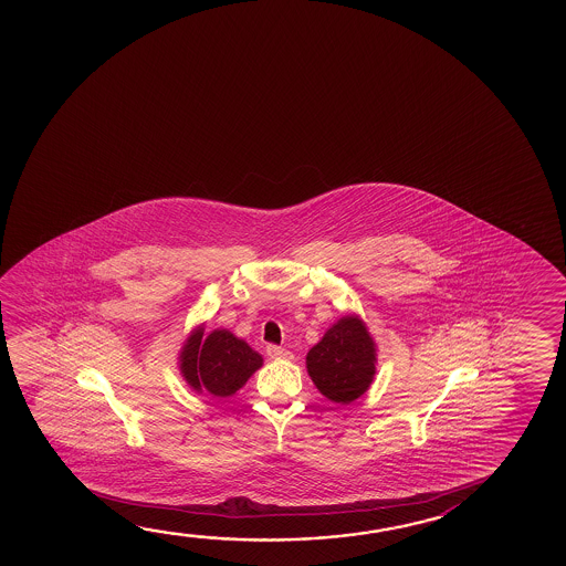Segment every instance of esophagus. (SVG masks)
Segmentation results:
<instances>
[{
    "label": "esophagus",
    "mask_w": 566,
    "mask_h": 566,
    "mask_svg": "<svg viewBox=\"0 0 566 566\" xmlns=\"http://www.w3.org/2000/svg\"><path fill=\"white\" fill-rule=\"evenodd\" d=\"M266 355H269L270 358H290V350L279 347V345H269V347H266Z\"/></svg>",
    "instance_id": "obj_1"
}]
</instances>
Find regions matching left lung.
Instances as JSON below:
<instances>
[{
	"label": "left lung",
	"instance_id": "obj_1",
	"mask_svg": "<svg viewBox=\"0 0 566 566\" xmlns=\"http://www.w3.org/2000/svg\"><path fill=\"white\" fill-rule=\"evenodd\" d=\"M307 373L317 390L335 403L363 396L376 373L375 340L365 323L347 315L335 323L307 353Z\"/></svg>",
	"mask_w": 566,
	"mask_h": 566
}]
</instances>
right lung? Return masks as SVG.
<instances>
[{"mask_svg": "<svg viewBox=\"0 0 566 566\" xmlns=\"http://www.w3.org/2000/svg\"><path fill=\"white\" fill-rule=\"evenodd\" d=\"M261 366V355L226 329L209 333L208 339H203L201 331H196L180 355L186 382L193 390H208L218 398L235 394Z\"/></svg>", "mask_w": 566, "mask_h": 566, "instance_id": "1", "label": "right lung"}]
</instances>
